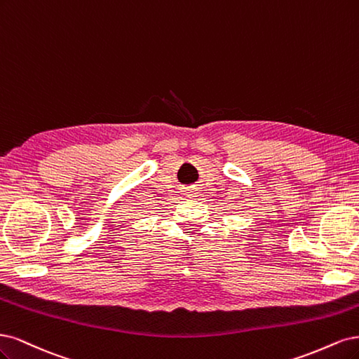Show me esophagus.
<instances>
[{
	"instance_id": "obj_1",
	"label": "esophagus",
	"mask_w": 359,
	"mask_h": 359,
	"mask_svg": "<svg viewBox=\"0 0 359 359\" xmlns=\"http://www.w3.org/2000/svg\"><path fill=\"white\" fill-rule=\"evenodd\" d=\"M189 194H191V196H195V195H194V194H195V192H189Z\"/></svg>"
}]
</instances>
